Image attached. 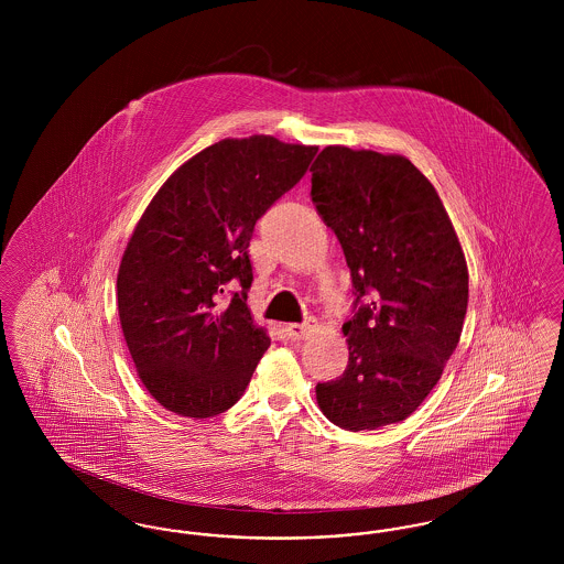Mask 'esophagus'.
I'll use <instances>...</instances> for the list:
<instances>
[{
    "instance_id": "34e87169",
    "label": "esophagus",
    "mask_w": 564,
    "mask_h": 564,
    "mask_svg": "<svg viewBox=\"0 0 564 564\" xmlns=\"http://www.w3.org/2000/svg\"><path fill=\"white\" fill-rule=\"evenodd\" d=\"M311 329H313V325H311V323H288V325L283 327L285 336H288V338H292V340H302V338H306Z\"/></svg>"
}]
</instances>
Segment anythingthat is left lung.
<instances>
[{"label":"left lung","mask_w":564,"mask_h":564,"mask_svg":"<svg viewBox=\"0 0 564 564\" xmlns=\"http://www.w3.org/2000/svg\"><path fill=\"white\" fill-rule=\"evenodd\" d=\"M311 198L343 245L355 315L349 366L315 393L349 431L408 419L437 384L467 313L469 274L455 226L430 180L400 154L327 145Z\"/></svg>","instance_id":"1"}]
</instances>
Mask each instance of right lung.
I'll return each mask as SVG.
<instances>
[{"label": "right lung", "mask_w": 564, "mask_h": 564, "mask_svg": "<svg viewBox=\"0 0 564 564\" xmlns=\"http://www.w3.org/2000/svg\"><path fill=\"white\" fill-rule=\"evenodd\" d=\"M317 150L270 134L221 139L184 162L137 221L118 269V315L137 375L169 412L209 419L241 400L270 347L247 306V247ZM230 284L240 292L224 301Z\"/></svg>", "instance_id": "right-lung-1"}]
</instances>
